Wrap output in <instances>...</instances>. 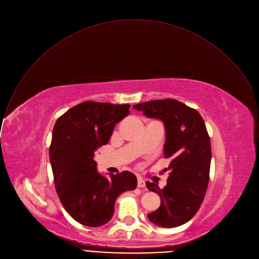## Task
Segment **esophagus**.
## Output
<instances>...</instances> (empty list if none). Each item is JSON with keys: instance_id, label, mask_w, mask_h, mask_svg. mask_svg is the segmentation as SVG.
<instances>
[{"instance_id": "1", "label": "esophagus", "mask_w": 259, "mask_h": 259, "mask_svg": "<svg viewBox=\"0 0 259 259\" xmlns=\"http://www.w3.org/2000/svg\"><path fill=\"white\" fill-rule=\"evenodd\" d=\"M138 187L139 188H145L146 187L145 181L143 179H141V178H138Z\"/></svg>"}]
</instances>
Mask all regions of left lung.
Wrapping results in <instances>:
<instances>
[{"mask_svg": "<svg viewBox=\"0 0 259 259\" xmlns=\"http://www.w3.org/2000/svg\"><path fill=\"white\" fill-rule=\"evenodd\" d=\"M165 127L164 157L170 159L167 184L147 188L161 198L160 207L147 217L154 225L176 228L188 223L199 210L209 181L210 138L200 113L175 99L155 100L133 106ZM166 170V169H165Z\"/></svg>", "mask_w": 259, "mask_h": 259, "instance_id": "obj_1", "label": "left lung"}]
</instances>
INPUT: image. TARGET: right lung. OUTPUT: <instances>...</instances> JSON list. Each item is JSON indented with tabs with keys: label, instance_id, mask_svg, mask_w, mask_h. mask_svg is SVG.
Masks as SVG:
<instances>
[{
	"label": "right lung",
	"instance_id": "right-lung-1",
	"mask_svg": "<svg viewBox=\"0 0 259 259\" xmlns=\"http://www.w3.org/2000/svg\"><path fill=\"white\" fill-rule=\"evenodd\" d=\"M128 104L82 102L60 116L49 150L56 192L69 215L88 227L107 224L117 197L137 188V178L125 170L109 178L97 171L98 148L106 145L114 126L130 114Z\"/></svg>",
	"mask_w": 259,
	"mask_h": 259
}]
</instances>
